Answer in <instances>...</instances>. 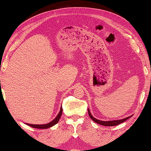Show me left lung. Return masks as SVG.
<instances>
[{"instance_id":"8db88e82","label":"left lung","mask_w":151,"mask_h":151,"mask_svg":"<svg viewBox=\"0 0 151 151\" xmlns=\"http://www.w3.org/2000/svg\"><path fill=\"white\" fill-rule=\"evenodd\" d=\"M88 114L89 117L95 123H97L99 124H101V125H104V126H108V127H112V126H115V125H118L119 124L122 123H123L124 121H125L126 120H127L128 119H129L130 117H126L124 119H120V120H115V121H100V120H98L97 119H95V117H93L91 115V113H90V111L88 109Z\"/></svg>"}]
</instances>
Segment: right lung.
<instances>
[{
	"label": "right lung",
	"instance_id": "add662e5",
	"mask_svg": "<svg viewBox=\"0 0 151 151\" xmlns=\"http://www.w3.org/2000/svg\"><path fill=\"white\" fill-rule=\"evenodd\" d=\"M62 111H63L62 108L61 107L60 111L59 112V114H58L56 117L54 119V120H52V121L50 122V123H49L48 124H32L27 123V124L28 125V126H30L31 127H32V128H35V129H49V128L54 126V125H55L57 123H58V121L60 120V118L61 115H62Z\"/></svg>",
	"mask_w": 151,
	"mask_h": 151
}]
</instances>
